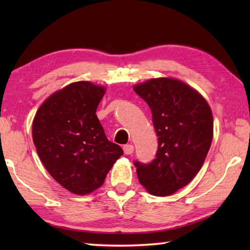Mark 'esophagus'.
I'll return each mask as SVG.
<instances>
[{"label": "esophagus", "instance_id": "esophagus-1", "mask_svg": "<svg viewBox=\"0 0 250 250\" xmlns=\"http://www.w3.org/2000/svg\"><path fill=\"white\" fill-rule=\"evenodd\" d=\"M133 150H134V147H133L132 145H125V146H124V151H125V153L126 155H129V154L132 153Z\"/></svg>", "mask_w": 250, "mask_h": 250}]
</instances>
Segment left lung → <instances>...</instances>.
I'll list each match as a JSON object with an SVG mask.
<instances>
[{"instance_id":"8db88e82","label":"left lung","mask_w":250,"mask_h":250,"mask_svg":"<svg viewBox=\"0 0 250 250\" xmlns=\"http://www.w3.org/2000/svg\"><path fill=\"white\" fill-rule=\"evenodd\" d=\"M133 89L151 109L159 141L152 162H133L139 182L152 195H172L204 163L213 140L211 110L196 90L173 78L150 79Z\"/></svg>"}]
</instances>
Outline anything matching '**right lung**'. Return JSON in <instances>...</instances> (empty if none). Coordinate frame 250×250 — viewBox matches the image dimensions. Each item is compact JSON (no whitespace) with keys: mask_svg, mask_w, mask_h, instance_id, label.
<instances>
[{"mask_svg":"<svg viewBox=\"0 0 250 250\" xmlns=\"http://www.w3.org/2000/svg\"><path fill=\"white\" fill-rule=\"evenodd\" d=\"M104 92L89 82L70 83L46 99L33 121L42 163L62 188L78 195L100 188L124 154L105 137L96 115Z\"/></svg>","mask_w":250,"mask_h":250,"instance_id":"1","label":"right lung"}]
</instances>
